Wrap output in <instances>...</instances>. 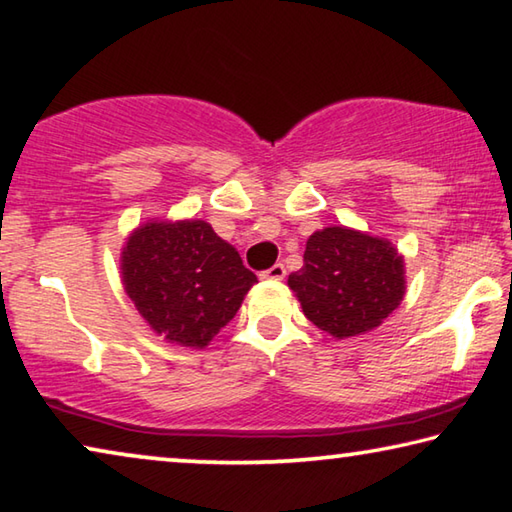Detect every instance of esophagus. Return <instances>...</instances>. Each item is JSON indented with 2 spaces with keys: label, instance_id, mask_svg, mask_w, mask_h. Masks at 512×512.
Here are the masks:
<instances>
[{
  "label": "esophagus",
  "instance_id": "obj_1",
  "mask_svg": "<svg viewBox=\"0 0 512 512\" xmlns=\"http://www.w3.org/2000/svg\"><path fill=\"white\" fill-rule=\"evenodd\" d=\"M284 275H287V271H284L282 264H275V266L268 268V271L259 273V277H262V280H284Z\"/></svg>",
  "mask_w": 512,
  "mask_h": 512
}]
</instances>
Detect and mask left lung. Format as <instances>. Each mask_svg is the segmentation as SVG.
<instances>
[{
  "mask_svg": "<svg viewBox=\"0 0 512 512\" xmlns=\"http://www.w3.org/2000/svg\"><path fill=\"white\" fill-rule=\"evenodd\" d=\"M302 262L289 289L311 323L339 341L379 327L404 300V255L384 237L329 225L307 239Z\"/></svg>",
  "mask_w": 512,
  "mask_h": 512,
  "instance_id": "obj_1",
  "label": "left lung"
}]
</instances>
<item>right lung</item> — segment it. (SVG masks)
<instances>
[{"mask_svg": "<svg viewBox=\"0 0 512 512\" xmlns=\"http://www.w3.org/2000/svg\"><path fill=\"white\" fill-rule=\"evenodd\" d=\"M121 284L167 343L203 350L235 318L257 282L237 248L203 219H151L126 237Z\"/></svg>", "mask_w": 512, "mask_h": 512, "instance_id": "obj_1", "label": "right lung"}]
</instances>
